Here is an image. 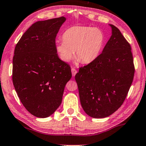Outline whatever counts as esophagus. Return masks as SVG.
Returning a JSON list of instances; mask_svg holds the SVG:
<instances>
[{"label":"esophagus","instance_id":"1","mask_svg":"<svg viewBox=\"0 0 146 146\" xmlns=\"http://www.w3.org/2000/svg\"><path fill=\"white\" fill-rule=\"evenodd\" d=\"M71 70H72V74L73 76H74L76 74V73H77L76 70L75 68H72L71 69Z\"/></svg>","mask_w":146,"mask_h":146}]
</instances>
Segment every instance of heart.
Wrapping results in <instances>:
<instances>
[{
    "mask_svg": "<svg viewBox=\"0 0 146 146\" xmlns=\"http://www.w3.org/2000/svg\"><path fill=\"white\" fill-rule=\"evenodd\" d=\"M63 41L56 43V50L62 61L68 62L74 55L83 64L93 62L99 56L104 43L105 35L98 28L74 26L66 29Z\"/></svg>",
    "mask_w": 146,
    "mask_h": 146,
    "instance_id": "1",
    "label": "heart"
}]
</instances>
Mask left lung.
I'll return each instance as SVG.
<instances>
[{
    "instance_id": "1",
    "label": "left lung",
    "mask_w": 146,
    "mask_h": 146,
    "mask_svg": "<svg viewBox=\"0 0 146 146\" xmlns=\"http://www.w3.org/2000/svg\"><path fill=\"white\" fill-rule=\"evenodd\" d=\"M109 25L112 35L103 52L75 76L82 109L93 118L109 116L122 105L135 73L131 45L118 28Z\"/></svg>"
}]
</instances>
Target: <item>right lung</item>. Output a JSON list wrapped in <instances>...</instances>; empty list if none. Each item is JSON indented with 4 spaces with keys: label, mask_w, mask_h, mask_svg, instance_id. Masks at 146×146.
<instances>
[{
    "label": "right lung",
    "mask_w": 146,
    "mask_h": 146,
    "mask_svg": "<svg viewBox=\"0 0 146 146\" xmlns=\"http://www.w3.org/2000/svg\"><path fill=\"white\" fill-rule=\"evenodd\" d=\"M66 18L41 21L25 32L15 48L13 82L20 101L31 115L50 116L61 105L70 66L61 60L56 37Z\"/></svg>",
    "instance_id": "right-lung-1"
}]
</instances>
